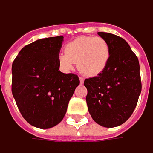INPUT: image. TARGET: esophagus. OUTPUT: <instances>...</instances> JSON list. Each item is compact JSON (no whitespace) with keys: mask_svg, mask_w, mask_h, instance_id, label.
<instances>
[{"mask_svg":"<svg viewBox=\"0 0 153 153\" xmlns=\"http://www.w3.org/2000/svg\"><path fill=\"white\" fill-rule=\"evenodd\" d=\"M79 80H80V83L81 84H82L83 83V82H84V78L83 77H79Z\"/></svg>","mask_w":153,"mask_h":153,"instance_id":"34e87169","label":"esophagus"}]
</instances>
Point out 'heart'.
Returning a JSON list of instances; mask_svg holds the SVG:
<instances>
[{
    "label": "heart",
    "instance_id": "1",
    "mask_svg": "<svg viewBox=\"0 0 153 153\" xmlns=\"http://www.w3.org/2000/svg\"><path fill=\"white\" fill-rule=\"evenodd\" d=\"M110 58L108 43L101 37H78L65 47V54L58 56V63L65 71L77 63L82 75L93 77L106 69Z\"/></svg>",
    "mask_w": 153,
    "mask_h": 153
}]
</instances>
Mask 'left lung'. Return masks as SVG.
Here are the masks:
<instances>
[{
  "label": "left lung",
  "mask_w": 153,
  "mask_h": 153,
  "mask_svg": "<svg viewBox=\"0 0 153 153\" xmlns=\"http://www.w3.org/2000/svg\"><path fill=\"white\" fill-rule=\"evenodd\" d=\"M98 35L108 43L110 58L102 72L84 81L86 102L97 124L114 127L126 122L136 108L141 92L140 64L125 39L108 33Z\"/></svg>",
  "instance_id": "8db88e82"
}]
</instances>
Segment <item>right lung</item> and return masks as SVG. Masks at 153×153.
I'll return each mask as SVG.
<instances>
[{
	"mask_svg": "<svg viewBox=\"0 0 153 153\" xmlns=\"http://www.w3.org/2000/svg\"><path fill=\"white\" fill-rule=\"evenodd\" d=\"M63 36L38 39L23 47L12 65V93L23 118L47 129L64 119L80 81L61 72L58 56Z\"/></svg>",
	"mask_w": 153,
	"mask_h": 153,
	"instance_id": "obj_1",
	"label": "right lung"
}]
</instances>
